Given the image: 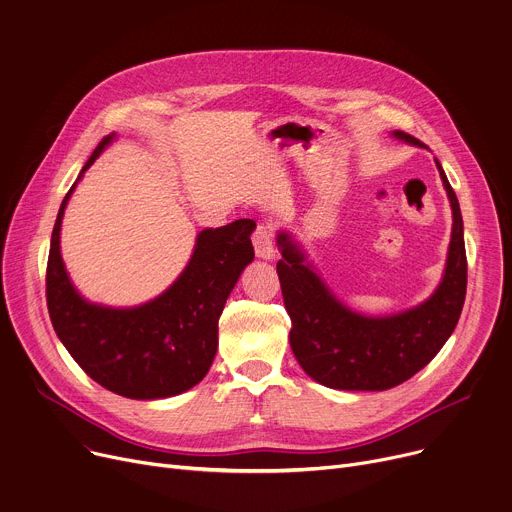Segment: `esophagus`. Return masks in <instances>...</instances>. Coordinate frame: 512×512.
Instances as JSON below:
<instances>
[{
    "label": "esophagus",
    "instance_id": "34e87169",
    "mask_svg": "<svg viewBox=\"0 0 512 512\" xmlns=\"http://www.w3.org/2000/svg\"><path fill=\"white\" fill-rule=\"evenodd\" d=\"M253 247L259 259H273L275 257V243H273V226L267 222L257 224L253 232Z\"/></svg>",
    "mask_w": 512,
    "mask_h": 512
}]
</instances>
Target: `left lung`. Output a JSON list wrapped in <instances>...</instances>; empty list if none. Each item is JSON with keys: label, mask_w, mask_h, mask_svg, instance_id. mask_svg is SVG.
<instances>
[{"label": "left lung", "mask_w": 512, "mask_h": 512, "mask_svg": "<svg viewBox=\"0 0 512 512\" xmlns=\"http://www.w3.org/2000/svg\"><path fill=\"white\" fill-rule=\"evenodd\" d=\"M394 136L421 145L408 132ZM453 210L443 282L421 306L388 318H365L339 304L324 288L288 235L277 237V275L292 320L290 345L306 374L337 390H388L421 371L451 337L468 288V259L457 196L437 161Z\"/></svg>", "instance_id": "8db88e82"}]
</instances>
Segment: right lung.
<instances>
[{
	"mask_svg": "<svg viewBox=\"0 0 512 512\" xmlns=\"http://www.w3.org/2000/svg\"><path fill=\"white\" fill-rule=\"evenodd\" d=\"M108 143L110 136L102 138L81 173ZM73 190L75 183L59 208L46 263V306L57 337L85 374L114 394L155 400L190 390L208 374L226 298L255 257V222L241 218L202 230L188 267L165 294L145 306L114 310L87 304L67 277L59 232Z\"/></svg>",
	"mask_w": 512,
	"mask_h": 512,
	"instance_id": "add662e5",
	"label": "right lung"
}]
</instances>
